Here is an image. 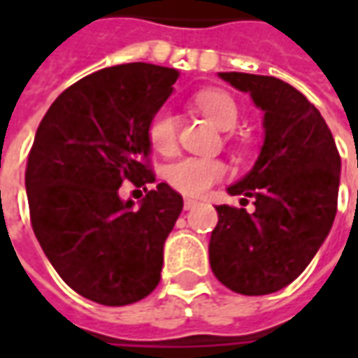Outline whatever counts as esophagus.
Returning a JSON list of instances; mask_svg holds the SVG:
<instances>
[{
  "label": "esophagus",
  "mask_w": 358,
  "mask_h": 358,
  "mask_svg": "<svg viewBox=\"0 0 358 358\" xmlns=\"http://www.w3.org/2000/svg\"><path fill=\"white\" fill-rule=\"evenodd\" d=\"M195 205H197V199H192V197H186V199H184V209L186 210L194 209Z\"/></svg>",
  "instance_id": "obj_1"
}]
</instances>
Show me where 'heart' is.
Instances as JSON below:
<instances>
[{"mask_svg":"<svg viewBox=\"0 0 358 358\" xmlns=\"http://www.w3.org/2000/svg\"><path fill=\"white\" fill-rule=\"evenodd\" d=\"M197 109L220 130L238 124L240 109L232 95L222 90H201L194 97ZM148 141L157 153L169 155L176 149V117L171 109H159L149 118ZM226 166L215 157H180L164 169V180L184 195H201L218 180L224 178Z\"/></svg>","mask_w":358,"mask_h":358,"instance_id":"1","label":"heart"}]
</instances>
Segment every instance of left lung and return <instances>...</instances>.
Returning a JSON list of instances; mask_svg holds the SVG:
<instances>
[{"mask_svg":"<svg viewBox=\"0 0 358 358\" xmlns=\"http://www.w3.org/2000/svg\"><path fill=\"white\" fill-rule=\"evenodd\" d=\"M264 110V145L253 171L228 187L245 207L217 205L209 263L220 284L266 295L292 284L330 232L338 210V148L322 115L274 76L220 73Z\"/></svg>","mask_w":358,"mask_h":358,"instance_id":"left-lung-1","label":"left lung"}]
</instances>
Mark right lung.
<instances>
[{
    "instance_id": "add662e5",
    "label": "right lung",
    "mask_w": 358,
    "mask_h": 358,
    "mask_svg": "<svg viewBox=\"0 0 358 358\" xmlns=\"http://www.w3.org/2000/svg\"><path fill=\"white\" fill-rule=\"evenodd\" d=\"M176 78L148 63L103 69L59 95L36 130L24 172L32 230L65 284L99 305L136 303L161 280L182 195L161 182L136 207L118 187L155 182L148 124Z\"/></svg>"
}]
</instances>
